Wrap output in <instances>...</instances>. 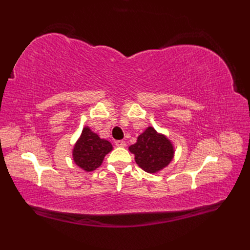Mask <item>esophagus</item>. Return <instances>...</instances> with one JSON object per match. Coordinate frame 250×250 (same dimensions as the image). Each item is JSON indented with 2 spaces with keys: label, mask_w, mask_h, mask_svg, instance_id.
<instances>
[{
  "label": "esophagus",
  "mask_w": 250,
  "mask_h": 250,
  "mask_svg": "<svg viewBox=\"0 0 250 250\" xmlns=\"http://www.w3.org/2000/svg\"><path fill=\"white\" fill-rule=\"evenodd\" d=\"M115 145L118 146V147H125L126 146V143L124 141H122V140H120V141H116L115 142Z\"/></svg>",
  "instance_id": "1"
}]
</instances>
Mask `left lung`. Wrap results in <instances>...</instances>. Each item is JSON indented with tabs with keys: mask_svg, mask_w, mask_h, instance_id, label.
Segmentation results:
<instances>
[{
	"mask_svg": "<svg viewBox=\"0 0 250 250\" xmlns=\"http://www.w3.org/2000/svg\"><path fill=\"white\" fill-rule=\"evenodd\" d=\"M134 160L140 167L148 173H156L170 164L174 156L171 141L158 133L153 127H148L141 133L138 141L129 147Z\"/></svg>",
	"mask_w": 250,
	"mask_h": 250,
	"instance_id": "left-lung-1",
	"label": "left lung"
}]
</instances>
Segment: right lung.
<instances>
[{
	"label": "right lung",
	"instance_id": "obj_1",
	"mask_svg": "<svg viewBox=\"0 0 250 250\" xmlns=\"http://www.w3.org/2000/svg\"><path fill=\"white\" fill-rule=\"evenodd\" d=\"M112 150L111 144L100 139L99 135L90 130L89 127H84L80 138L73 149V160L78 167L86 172L99 168L105 155Z\"/></svg>",
	"mask_w": 250,
	"mask_h": 250
}]
</instances>
